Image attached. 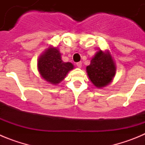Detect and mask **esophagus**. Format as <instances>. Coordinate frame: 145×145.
<instances>
[{
	"label": "esophagus",
	"instance_id": "obj_1",
	"mask_svg": "<svg viewBox=\"0 0 145 145\" xmlns=\"http://www.w3.org/2000/svg\"><path fill=\"white\" fill-rule=\"evenodd\" d=\"M76 65L78 67H79V68H80L82 67V62L81 61H79V62H77L76 63Z\"/></svg>",
	"mask_w": 145,
	"mask_h": 145
}]
</instances>
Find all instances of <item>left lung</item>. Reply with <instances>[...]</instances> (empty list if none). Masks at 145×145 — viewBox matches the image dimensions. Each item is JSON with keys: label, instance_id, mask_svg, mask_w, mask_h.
Listing matches in <instances>:
<instances>
[{"label": "left lung", "instance_id": "left-lung-1", "mask_svg": "<svg viewBox=\"0 0 145 145\" xmlns=\"http://www.w3.org/2000/svg\"><path fill=\"white\" fill-rule=\"evenodd\" d=\"M116 67L110 53L99 50L86 67L88 76L97 88H102L110 84L116 75Z\"/></svg>", "mask_w": 145, "mask_h": 145}]
</instances>
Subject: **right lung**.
<instances>
[{
	"instance_id": "add662e5",
	"label": "right lung",
	"mask_w": 145,
	"mask_h": 145,
	"mask_svg": "<svg viewBox=\"0 0 145 145\" xmlns=\"http://www.w3.org/2000/svg\"><path fill=\"white\" fill-rule=\"evenodd\" d=\"M73 68L72 64L61 60V54L57 48L50 46L38 58L40 74L44 80L54 85L62 81L68 72Z\"/></svg>"
}]
</instances>
